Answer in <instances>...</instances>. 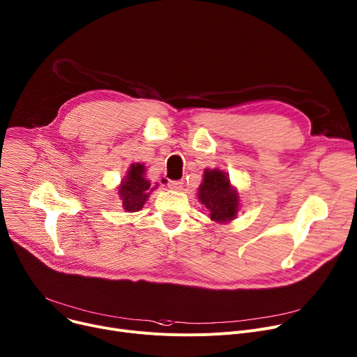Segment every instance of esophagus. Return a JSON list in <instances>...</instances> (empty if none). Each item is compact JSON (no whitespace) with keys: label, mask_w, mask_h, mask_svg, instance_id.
<instances>
[{"label":"esophagus","mask_w":357,"mask_h":357,"mask_svg":"<svg viewBox=\"0 0 357 357\" xmlns=\"http://www.w3.org/2000/svg\"><path fill=\"white\" fill-rule=\"evenodd\" d=\"M182 185H183L182 181H168V186H169L171 189H181Z\"/></svg>","instance_id":"1"}]
</instances>
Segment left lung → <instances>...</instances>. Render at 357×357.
<instances>
[{
  "label": "left lung",
  "mask_w": 357,
  "mask_h": 357,
  "mask_svg": "<svg viewBox=\"0 0 357 357\" xmlns=\"http://www.w3.org/2000/svg\"><path fill=\"white\" fill-rule=\"evenodd\" d=\"M199 201L209 211L211 220L227 222L238 211V195L229 185L228 176L220 169H206L198 192Z\"/></svg>",
  "instance_id": "left-lung-1"
}]
</instances>
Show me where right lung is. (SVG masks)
<instances>
[{"label": "right lung", "instance_id": "1", "mask_svg": "<svg viewBox=\"0 0 357 357\" xmlns=\"http://www.w3.org/2000/svg\"><path fill=\"white\" fill-rule=\"evenodd\" d=\"M145 166L140 163H133L122 181L121 188H119V195L123 202V208L128 212H136L144 206L148 199L151 191L155 188L151 186V182L145 178Z\"/></svg>", "mask_w": 357, "mask_h": 357}]
</instances>
